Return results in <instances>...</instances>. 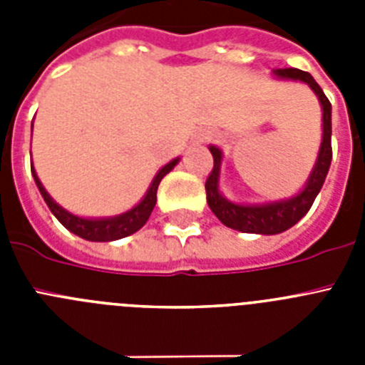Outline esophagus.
I'll return each instance as SVG.
<instances>
[{
  "label": "esophagus",
  "instance_id": "esophagus-1",
  "mask_svg": "<svg viewBox=\"0 0 365 365\" xmlns=\"http://www.w3.org/2000/svg\"><path fill=\"white\" fill-rule=\"evenodd\" d=\"M206 138H208V135H206V133H199L197 137H195V140H193V143H195V144H201V143H205Z\"/></svg>",
  "mask_w": 365,
  "mask_h": 365
}]
</instances>
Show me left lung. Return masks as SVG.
Returning a JSON list of instances; mask_svg holds the SVG:
<instances>
[{"instance_id": "1", "label": "left lung", "mask_w": 365, "mask_h": 365, "mask_svg": "<svg viewBox=\"0 0 365 365\" xmlns=\"http://www.w3.org/2000/svg\"><path fill=\"white\" fill-rule=\"evenodd\" d=\"M272 76L278 80H292V82L305 83L318 96V102L322 106V143L314 166H312L305 185L298 193H294L291 197L278 199V201L254 202V205L235 202L222 195L221 188H219L222 151L221 148L214 146V144L208 146L212 157H214V170L206 179V202L225 227L245 232V234L274 235L294 227L296 222L311 210L316 195L320 193L322 186H324L329 166H331V159H333V150H331V102L322 91V87L316 83L311 74L305 73V71L292 69V67L291 69L272 71Z\"/></svg>"}]
</instances>
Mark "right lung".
I'll return each mask as SVG.
<instances>
[{"label":"right lung","mask_w":365,"mask_h":365,"mask_svg":"<svg viewBox=\"0 0 365 365\" xmlns=\"http://www.w3.org/2000/svg\"><path fill=\"white\" fill-rule=\"evenodd\" d=\"M179 157H175L173 160H170L168 164H164L160 168L157 175L151 180L150 188H148L146 195H144L133 208H130L128 212H122L118 215H111V217H82V215H76L73 212L66 210L62 205H58L53 197L49 195V192L43 188L40 177H38L36 170H34V164L31 163V172L34 177V182H36L38 190H40L41 197L47 202L49 210L53 212L54 217L62 222L63 227L69 232H73L74 235H78L82 240L87 241H100V243H108V241H117L122 237H128V235L135 234L137 230L146 225V221L150 219L151 212L155 208V202H157V188H159L160 180L164 179V175L172 172L173 168L179 164Z\"/></svg>","instance_id":"add662e5"}]
</instances>
